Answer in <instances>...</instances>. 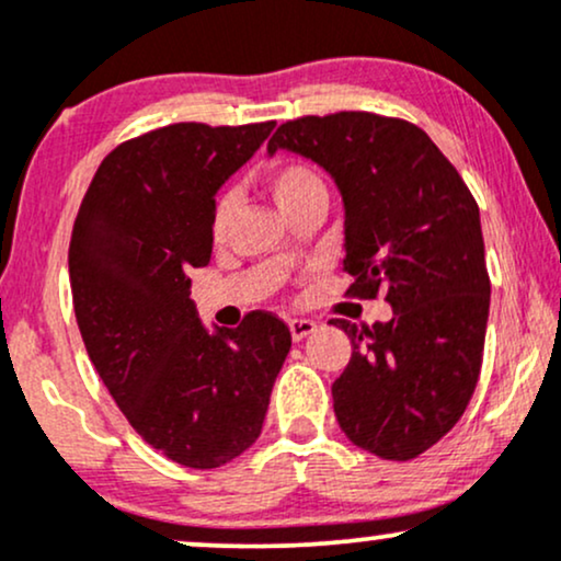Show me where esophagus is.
<instances>
[{
	"instance_id": "esophagus-1",
	"label": "esophagus",
	"mask_w": 561,
	"mask_h": 561,
	"mask_svg": "<svg viewBox=\"0 0 561 561\" xmlns=\"http://www.w3.org/2000/svg\"><path fill=\"white\" fill-rule=\"evenodd\" d=\"M313 330H317V324H313L311 319H293L289 321V332H293V340H300L302 337H308V334H311Z\"/></svg>"
}]
</instances>
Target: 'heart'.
<instances>
[{
	"instance_id": "obj_1",
	"label": "heart",
	"mask_w": 561,
	"mask_h": 561,
	"mask_svg": "<svg viewBox=\"0 0 561 561\" xmlns=\"http://www.w3.org/2000/svg\"><path fill=\"white\" fill-rule=\"evenodd\" d=\"M266 186L285 216L300 208L302 203H311V199H330L321 173L313 165L302 163V160H279V163H274L266 171ZM234 210L237 199L231 192L216 199L214 218H210V231H214L216 240H224V234L231 227V218H234Z\"/></svg>"
}]
</instances>
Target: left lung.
Instances as JSON below:
<instances>
[{
    "label": "left lung",
    "instance_id": "8db88e82",
    "mask_svg": "<svg viewBox=\"0 0 561 561\" xmlns=\"http://www.w3.org/2000/svg\"><path fill=\"white\" fill-rule=\"evenodd\" d=\"M293 150L330 171L345 205L347 293L392 306L390 321L332 319L353 353L334 379V416L358 448L409 461L465 414L480 379L491 279L480 208L420 126L340 111L276 128L268 152Z\"/></svg>",
    "mask_w": 561,
    "mask_h": 561
}]
</instances>
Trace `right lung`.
I'll list each match as a JSON object with an SVG mask.
<instances>
[{"mask_svg": "<svg viewBox=\"0 0 561 561\" xmlns=\"http://www.w3.org/2000/svg\"><path fill=\"white\" fill-rule=\"evenodd\" d=\"M274 121H186L118 145L100 163L70 234L73 311L96 375L145 443L216 469L259 440L293 334L253 311L210 334L190 300L208 266L216 192Z\"/></svg>", "mask_w": 561, "mask_h": 561, "instance_id": "1", "label": "right lung"}]
</instances>
